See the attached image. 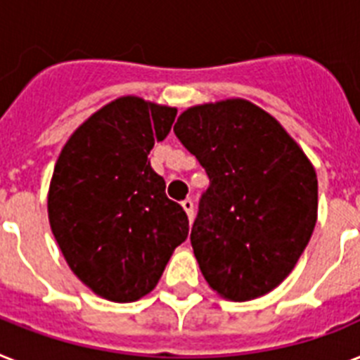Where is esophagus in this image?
I'll use <instances>...</instances> for the list:
<instances>
[{"label": "esophagus", "mask_w": 360, "mask_h": 360, "mask_svg": "<svg viewBox=\"0 0 360 360\" xmlns=\"http://www.w3.org/2000/svg\"><path fill=\"white\" fill-rule=\"evenodd\" d=\"M182 207L186 210L187 217H189V221L193 222V219H195V204H193V198L187 197L186 200H182Z\"/></svg>", "instance_id": "1"}]
</instances>
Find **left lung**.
<instances>
[{
    "instance_id": "obj_1",
    "label": "left lung",
    "mask_w": 360,
    "mask_h": 360,
    "mask_svg": "<svg viewBox=\"0 0 360 360\" xmlns=\"http://www.w3.org/2000/svg\"><path fill=\"white\" fill-rule=\"evenodd\" d=\"M174 134L210 178L191 228L206 281L233 302L270 292L316 224L311 162L272 115L243 99L186 110Z\"/></svg>"
}]
</instances>
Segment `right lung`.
<instances>
[{
	"instance_id": "1",
	"label": "right lung",
	"mask_w": 360,
	"mask_h": 360,
	"mask_svg": "<svg viewBox=\"0 0 360 360\" xmlns=\"http://www.w3.org/2000/svg\"><path fill=\"white\" fill-rule=\"evenodd\" d=\"M174 117L176 108L121 97L80 124L56 160L53 236L77 278L110 302L150 292L189 233L184 207L148 162Z\"/></svg>"
}]
</instances>
